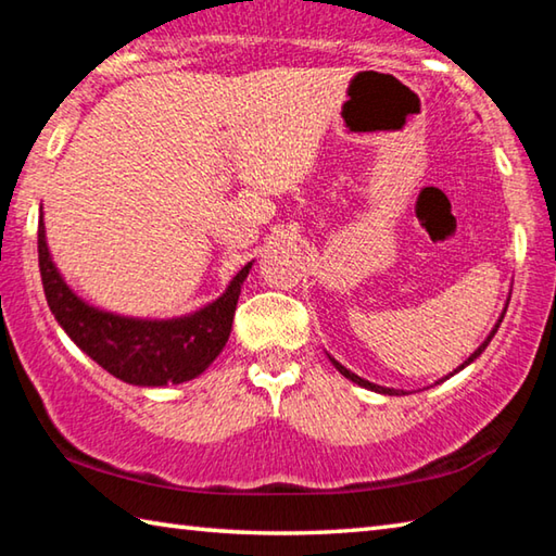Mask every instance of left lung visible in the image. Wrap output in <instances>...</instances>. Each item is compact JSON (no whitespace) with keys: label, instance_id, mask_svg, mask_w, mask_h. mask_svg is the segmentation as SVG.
Instances as JSON below:
<instances>
[{"label":"left lung","instance_id":"8db88e82","mask_svg":"<svg viewBox=\"0 0 556 556\" xmlns=\"http://www.w3.org/2000/svg\"><path fill=\"white\" fill-rule=\"evenodd\" d=\"M503 316H505V314H503ZM503 316H501V321H503ZM501 321H497V326H501ZM497 326L493 328V333H491V336H488V338H485V341L481 343V348H478V351H476L473 355H470V357H468V361H466L464 365H460V368H458V370H464L468 363H473V361H476V357H478V355H481V353L485 351V345H488V343H491V338L495 336V331H497ZM331 363L336 365V370H338V372H341V375H345V378H348V380H353V382H357V384H361V388H368V390H375V392H382V394H400V390L380 388V384H372V382H368V380L357 378V375H355V372H351V370H348V368H343V365H341V363H336V361H333V357H331ZM458 370H454V372H458ZM454 372H451V375H454Z\"/></svg>","mask_w":556,"mask_h":556}]
</instances>
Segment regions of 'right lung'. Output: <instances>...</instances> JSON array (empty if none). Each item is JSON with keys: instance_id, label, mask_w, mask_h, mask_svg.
<instances>
[{"instance_id": "obj_1", "label": "right lung", "mask_w": 556, "mask_h": 556, "mask_svg": "<svg viewBox=\"0 0 556 556\" xmlns=\"http://www.w3.org/2000/svg\"><path fill=\"white\" fill-rule=\"evenodd\" d=\"M250 267L252 262L235 275L220 299L201 312L168 321H139L98 312L73 294L51 262L43 220H39V269L55 321L100 368L139 388L178 384L208 368L228 343L240 287Z\"/></svg>"}]
</instances>
